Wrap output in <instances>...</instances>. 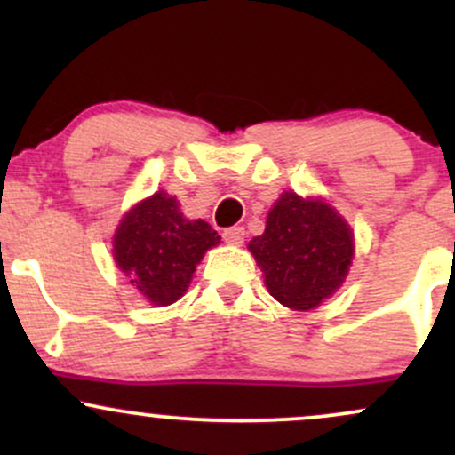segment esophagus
Here are the masks:
<instances>
[{
	"instance_id": "1",
	"label": "esophagus",
	"mask_w": 455,
	"mask_h": 455,
	"mask_svg": "<svg viewBox=\"0 0 455 455\" xmlns=\"http://www.w3.org/2000/svg\"><path fill=\"white\" fill-rule=\"evenodd\" d=\"M222 237H224V242L239 245V243H243V239H245V228H243V227H231V228H224Z\"/></svg>"
}]
</instances>
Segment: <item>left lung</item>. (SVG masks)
Wrapping results in <instances>:
<instances>
[{
	"label": "left lung",
	"mask_w": 455,
	"mask_h": 455,
	"mask_svg": "<svg viewBox=\"0 0 455 455\" xmlns=\"http://www.w3.org/2000/svg\"><path fill=\"white\" fill-rule=\"evenodd\" d=\"M248 248L271 297L293 310H310L347 278L353 233L327 203L284 192L271 207L265 233Z\"/></svg>",
	"instance_id": "obj_1"
}]
</instances>
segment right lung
Segmentation results:
<instances>
[{"label":"right lung","mask_w":455,"mask_h":455,"mask_svg":"<svg viewBox=\"0 0 455 455\" xmlns=\"http://www.w3.org/2000/svg\"><path fill=\"white\" fill-rule=\"evenodd\" d=\"M220 243L207 222L186 220L164 190L124 216L113 239L117 267L151 304L169 306L186 293L205 250Z\"/></svg>","instance_id":"right-lung-1"}]
</instances>
